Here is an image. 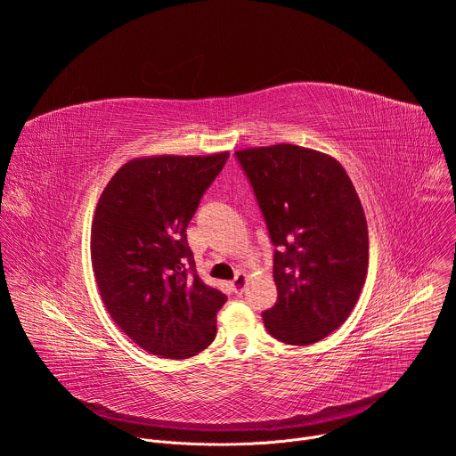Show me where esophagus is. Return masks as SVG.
<instances>
[{
	"label": "esophagus",
	"mask_w": 456,
	"mask_h": 456,
	"mask_svg": "<svg viewBox=\"0 0 456 456\" xmlns=\"http://www.w3.org/2000/svg\"><path fill=\"white\" fill-rule=\"evenodd\" d=\"M245 283H247V276L243 273H236V276H234V280L231 283L234 294H241L243 289H245Z\"/></svg>",
	"instance_id": "1"
}]
</instances>
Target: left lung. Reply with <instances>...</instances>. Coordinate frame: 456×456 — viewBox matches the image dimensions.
Listing matches in <instances>:
<instances>
[{
	"instance_id": "left-lung-1",
	"label": "left lung",
	"mask_w": 456,
	"mask_h": 456,
	"mask_svg": "<svg viewBox=\"0 0 456 456\" xmlns=\"http://www.w3.org/2000/svg\"><path fill=\"white\" fill-rule=\"evenodd\" d=\"M274 245L269 334L312 345L354 310L368 273V227L352 180L329 155L278 144L234 153Z\"/></svg>"
}]
</instances>
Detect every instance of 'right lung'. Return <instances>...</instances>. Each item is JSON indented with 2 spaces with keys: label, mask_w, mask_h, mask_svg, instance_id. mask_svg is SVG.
I'll return each mask as SVG.
<instances>
[{
  "label": "right lung",
  "mask_w": 456,
  "mask_h": 456,
  "mask_svg": "<svg viewBox=\"0 0 456 456\" xmlns=\"http://www.w3.org/2000/svg\"><path fill=\"white\" fill-rule=\"evenodd\" d=\"M227 159H135L99 199L92 264L101 297L120 330L153 355L192 357L215 339L227 296L197 274L185 229Z\"/></svg>",
  "instance_id": "1"
}]
</instances>
